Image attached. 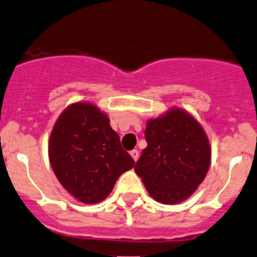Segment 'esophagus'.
Masks as SVG:
<instances>
[{
    "label": "esophagus",
    "mask_w": 257,
    "mask_h": 257,
    "mask_svg": "<svg viewBox=\"0 0 257 257\" xmlns=\"http://www.w3.org/2000/svg\"><path fill=\"white\" fill-rule=\"evenodd\" d=\"M131 156H132V158L134 159V162H137L139 158V152L137 151V149H133V151L131 152Z\"/></svg>",
    "instance_id": "obj_1"
}]
</instances>
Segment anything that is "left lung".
<instances>
[{"instance_id": "left-lung-1", "label": "left lung", "mask_w": 257, "mask_h": 257, "mask_svg": "<svg viewBox=\"0 0 257 257\" xmlns=\"http://www.w3.org/2000/svg\"><path fill=\"white\" fill-rule=\"evenodd\" d=\"M147 148L134 171L153 200L176 205L195 193L211 164V147L202 125L188 111L169 109L149 119Z\"/></svg>"}]
</instances>
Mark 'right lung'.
Instances as JSON below:
<instances>
[{
  "label": "right lung",
  "mask_w": 257,
  "mask_h": 257,
  "mask_svg": "<svg viewBox=\"0 0 257 257\" xmlns=\"http://www.w3.org/2000/svg\"><path fill=\"white\" fill-rule=\"evenodd\" d=\"M109 121L98 106L79 101L60 114L50 134L55 176L75 200L88 205L105 200L119 176L134 167Z\"/></svg>",
  "instance_id": "right-lung-1"
}]
</instances>
